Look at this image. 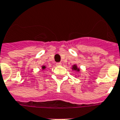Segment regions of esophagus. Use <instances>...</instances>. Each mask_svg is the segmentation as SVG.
Instances as JSON below:
<instances>
[{
    "label": "esophagus",
    "instance_id": "34e87169",
    "mask_svg": "<svg viewBox=\"0 0 120 120\" xmlns=\"http://www.w3.org/2000/svg\"><path fill=\"white\" fill-rule=\"evenodd\" d=\"M56 66H61V65H62V63H60V62L56 63Z\"/></svg>",
    "mask_w": 120,
    "mask_h": 120
}]
</instances>
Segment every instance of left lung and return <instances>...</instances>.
<instances>
[{
	"instance_id": "left-lung-1",
	"label": "left lung",
	"mask_w": 120,
	"mask_h": 120,
	"mask_svg": "<svg viewBox=\"0 0 120 120\" xmlns=\"http://www.w3.org/2000/svg\"><path fill=\"white\" fill-rule=\"evenodd\" d=\"M72 70H74V71H76V72H79L80 71V68H78L77 65H74L72 67Z\"/></svg>"
}]
</instances>
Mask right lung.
I'll return each mask as SVG.
<instances>
[{
    "mask_svg": "<svg viewBox=\"0 0 120 120\" xmlns=\"http://www.w3.org/2000/svg\"><path fill=\"white\" fill-rule=\"evenodd\" d=\"M46 68V66H45V65H43V66L41 67V69H42V70H43L44 69H45Z\"/></svg>",
    "mask_w": 120,
    "mask_h": 120,
    "instance_id": "add662e5",
    "label": "right lung"
}]
</instances>
